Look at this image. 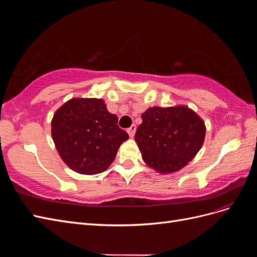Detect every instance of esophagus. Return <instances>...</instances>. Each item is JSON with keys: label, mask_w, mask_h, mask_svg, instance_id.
<instances>
[{"label": "esophagus", "mask_w": 257, "mask_h": 257, "mask_svg": "<svg viewBox=\"0 0 257 257\" xmlns=\"http://www.w3.org/2000/svg\"><path fill=\"white\" fill-rule=\"evenodd\" d=\"M135 132H136V125H135V124H133V125H132L130 128H127V133H128L131 138L134 137Z\"/></svg>", "instance_id": "1"}]
</instances>
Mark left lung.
Listing matches in <instances>:
<instances>
[{"mask_svg": "<svg viewBox=\"0 0 257 257\" xmlns=\"http://www.w3.org/2000/svg\"><path fill=\"white\" fill-rule=\"evenodd\" d=\"M135 142L148 166L175 173L191 162L205 141L206 126L189 107H151L142 114Z\"/></svg>", "mask_w": 257, "mask_h": 257, "instance_id": "obj_1", "label": "left lung"}]
</instances>
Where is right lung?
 <instances>
[{
	"label": "right lung",
	"instance_id": "right-lung-1",
	"mask_svg": "<svg viewBox=\"0 0 257 257\" xmlns=\"http://www.w3.org/2000/svg\"><path fill=\"white\" fill-rule=\"evenodd\" d=\"M51 136L61 159L76 173L94 175L113 162L128 135L100 98H72L53 114Z\"/></svg>",
	"mask_w": 257,
	"mask_h": 257
}]
</instances>
